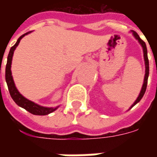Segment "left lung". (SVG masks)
<instances>
[{"label": "left lung", "mask_w": 157, "mask_h": 157, "mask_svg": "<svg viewBox=\"0 0 157 157\" xmlns=\"http://www.w3.org/2000/svg\"><path fill=\"white\" fill-rule=\"evenodd\" d=\"M132 33H133V35L135 37V39H137L139 41V43L140 44V45L142 46V48H143V53H144V59H145V78H144V83H143V86H142V88L141 91L140 92V94H139L138 98L137 99L135 100V102L132 104V106L129 108V109H132L134 106L136 104V103H138L141 98H143V96L145 94V90H146V86H147V81H148V76H149V60H148V56H147V48H146V45H145V43L143 40H142L140 38V36L138 35V33L135 31H132Z\"/></svg>", "instance_id": "8db88e82"}]
</instances>
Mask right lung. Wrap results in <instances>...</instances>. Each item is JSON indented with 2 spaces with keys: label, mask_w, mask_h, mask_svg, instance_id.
Wrapping results in <instances>:
<instances>
[{
  "label": "right lung",
  "mask_w": 157,
  "mask_h": 157,
  "mask_svg": "<svg viewBox=\"0 0 157 157\" xmlns=\"http://www.w3.org/2000/svg\"><path fill=\"white\" fill-rule=\"evenodd\" d=\"M31 32H28L24 33L23 35H22L16 43L15 44L12 46L10 52H9L8 56H7V63H6V82L8 86L9 92H10V95L12 97V98L13 99V101L22 109H26L27 111H29V113H31L34 115H47L50 113L54 112L56 109H58V107L56 108H46V107H43L39 104H37L35 102L30 101L29 99H27L24 98L23 96L18 92V90L17 89L12 78V71H11V65H12V56H13V53L14 50L17 48V46L19 44L20 40L27 34H29Z\"/></svg>",
  "instance_id": "obj_1"
}]
</instances>
